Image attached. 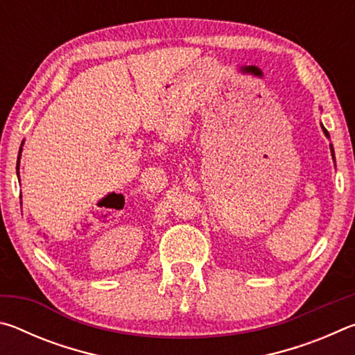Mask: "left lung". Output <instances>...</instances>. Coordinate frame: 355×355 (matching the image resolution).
I'll return each mask as SVG.
<instances>
[{
    "label": "left lung",
    "mask_w": 355,
    "mask_h": 355,
    "mask_svg": "<svg viewBox=\"0 0 355 355\" xmlns=\"http://www.w3.org/2000/svg\"><path fill=\"white\" fill-rule=\"evenodd\" d=\"M321 128H322V131H324V135H326V137H330L329 136V131L324 128V125L321 123ZM330 153H332V158H334V161H335V153H334V147H332V144H330Z\"/></svg>",
    "instance_id": "1"
}]
</instances>
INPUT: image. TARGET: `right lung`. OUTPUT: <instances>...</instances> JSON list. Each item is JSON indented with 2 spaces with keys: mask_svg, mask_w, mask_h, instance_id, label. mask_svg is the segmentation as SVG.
Listing matches in <instances>:
<instances>
[{
  "mask_svg": "<svg viewBox=\"0 0 355 355\" xmlns=\"http://www.w3.org/2000/svg\"><path fill=\"white\" fill-rule=\"evenodd\" d=\"M21 147H23V142H21ZM20 147V152H19V159H17V175H19V167H20V158H21V148ZM20 177V175H19Z\"/></svg>",
  "mask_w": 355,
  "mask_h": 355,
  "instance_id": "obj_1",
  "label": "right lung"
}]
</instances>
